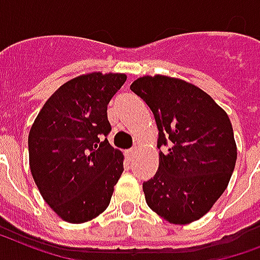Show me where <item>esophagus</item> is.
<instances>
[{
  "instance_id": "34e87169",
  "label": "esophagus",
  "mask_w": 260,
  "mask_h": 260,
  "mask_svg": "<svg viewBox=\"0 0 260 260\" xmlns=\"http://www.w3.org/2000/svg\"><path fill=\"white\" fill-rule=\"evenodd\" d=\"M136 153H137V148L128 149V150H127V157L128 158H133V157H134V156H136Z\"/></svg>"
}]
</instances>
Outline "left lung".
Wrapping results in <instances>:
<instances>
[{
	"label": "left lung",
	"instance_id": "left-lung-1",
	"mask_svg": "<svg viewBox=\"0 0 260 260\" xmlns=\"http://www.w3.org/2000/svg\"><path fill=\"white\" fill-rule=\"evenodd\" d=\"M130 89L152 110L158 128V170L145 199L171 224L206 214L228 186L237 158L232 123L206 92L168 76L137 78Z\"/></svg>",
	"mask_w": 260,
	"mask_h": 260
}]
</instances>
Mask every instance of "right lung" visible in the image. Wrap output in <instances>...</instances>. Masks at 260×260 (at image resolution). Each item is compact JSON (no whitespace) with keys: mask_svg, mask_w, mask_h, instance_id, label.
Wrapping results in <instances>:
<instances>
[{"mask_svg":"<svg viewBox=\"0 0 260 260\" xmlns=\"http://www.w3.org/2000/svg\"><path fill=\"white\" fill-rule=\"evenodd\" d=\"M126 74L88 73L65 82L36 116L28 136L32 178L48 206L72 224L110 205L123 154L110 145L107 106Z\"/></svg>","mask_w":260,"mask_h":260,"instance_id":"right-lung-1","label":"right lung"}]
</instances>
